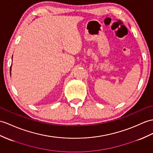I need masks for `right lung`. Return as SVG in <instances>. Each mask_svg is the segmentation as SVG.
<instances>
[{
  "instance_id": "obj_1",
  "label": "right lung",
  "mask_w": 153,
  "mask_h": 153,
  "mask_svg": "<svg viewBox=\"0 0 153 153\" xmlns=\"http://www.w3.org/2000/svg\"><path fill=\"white\" fill-rule=\"evenodd\" d=\"M10 71H11V68H10Z\"/></svg>"
}]
</instances>
